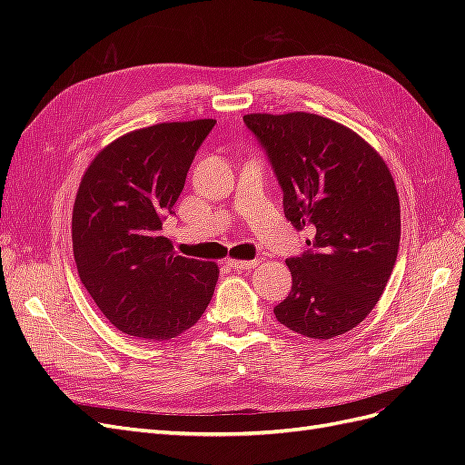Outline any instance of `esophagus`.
I'll return each instance as SVG.
<instances>
[{
    "label": "esophagus",
    "mask_w": 465,
    "mask_h": 465,
    "mask_svg": "<svg viewBox=\"0 0 465 465\" xmlns=\"http://www.w3.org/2000/svg\"><path fill=\"white\" fill-rule=\"evenodd\" d=\"M231 270H254L260 260H229Z\"/></svg>",
    "instance_id": "34e87169"
}]
</instances>
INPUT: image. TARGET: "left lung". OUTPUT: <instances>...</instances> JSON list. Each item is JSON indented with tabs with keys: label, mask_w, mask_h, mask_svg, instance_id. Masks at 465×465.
Segmentation results:
<instances>
[{
	"label": "left lung",
	"mask_w": 465,
	"mask_h": 465,
	"mask_svg": "<svg viewBox=\"0 0 465 465\" xmlns=\"http://www.w3.org/2000/svg\"><path fill=\"white\" fill-rule=\"evenodd\" d=\"M283 190L285 217L311 229L289 258V297L275 318L312 340H331L369 316L400 248V198L382 157L345 125L308 112L246 114Z\"/></svg>",
	"instance_id": "8db88e82"
}]
</instances>
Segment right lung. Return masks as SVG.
I'll return each mask as SVG.
<instances>
[{
	"instance_id": "1",
	"label": "right lung",
	"mask_w": 465,
	"mask_h": 465,
	"mask_svg": "<svg viewBox=\"0 0 465 465\" xmlns=\"http://www.w3.org/2000/svg\"><path fill=\"white\" fill-rule=\"evenodd\" d=\"M215 124L171 122L125 134L81 178L72 219L79 279L124 333L171 340L190 330L213 297L217 265L178 256L163 221L174 213Z\"/></svg>"
}]
</instances>
